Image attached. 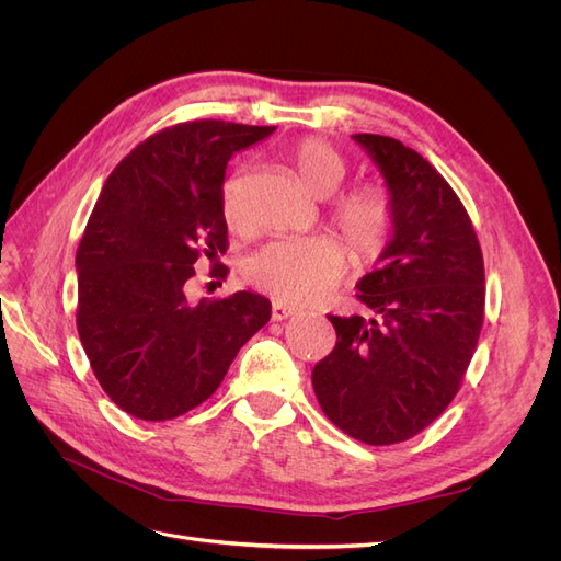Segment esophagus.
<instances>
[{"mask_svg":"<svg viewBox=\"0 0 561 561\" xmlns=\"http://www.w3.org/2000/svg\"><path fill=\"white\" fill-rule=\"evenodd\" d=\"M295 313H297V309L295 307H287V304H283V301H274V307H271V318H274L276 322L293 318Z\"/></svg>","mask_w":561,"mask_h":561,"instance_id":"esophagus-1","label":"esophagus"}]
</instances>
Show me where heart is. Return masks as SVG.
Here are the masks:
<instances>
[{"instance_id":"obj_1","label":"heart","mask_w":561,"mask_h":561,"mask_svg":"<svg viewBox=\"0 0 561 561\" xmlns=\"http://www.w3.org/2000/svg\"><path fill=\"white\" fill-rule=\"evenodd\" d=\"M293 168L313 196L339 192L348 165L328 142L309 138L290 154ZM222 213L231 227L243 222V178L231 175L222 186ZM332 225L342 233L353 257L369 264L381 257L396 231V206L381 186H360L332 206ZM346 252L330 236L274 241L248 262L245 274L260 290L285 304H309L328 295L346 271Z\"/></svg>"}]
</instances>
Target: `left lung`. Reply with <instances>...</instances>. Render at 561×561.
I'll return each instance as SVG.
<instances>
[{"label":"left lung","instance_id":"8db88e82","mask_svg":"<svg viewBox=\"0 0 561 561\" xmlns=\"http://www.w3.org/2000/svg\"><path fill=\"white\" fill-rule=\"evenodd\" d=\"M383 175L396 231L358 280L371 318L328 316L336 346L313 367L322 412L365 445L414 437L461 388L484 320L478 233L447 180L386 135H353Z\"/></svg>","mask_w":561,"mask_h":561}]
</instances>
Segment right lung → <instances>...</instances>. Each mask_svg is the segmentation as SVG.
<instances>
[{
    "label": "right lung",
    "mask_w": 561,
    "mask_h": 561,
    "mask_svg": "<svg viewBox=\"0 0 561 561\" xmlns=\"http://www.w3.org/2000/svg\"><path fill=\"white\" fill-rule=\"evenodd\" d=\"M274 130L217 118L163 128L100 192L77 250V330L95 379L126 414L168 421L194 410L268 322L271 301L257 293L192 304L186 283L201 254L217 262L227 252L229 159Z\"/></svg>",
    "instance_id": "right-lung-1"
}]
</instances>
